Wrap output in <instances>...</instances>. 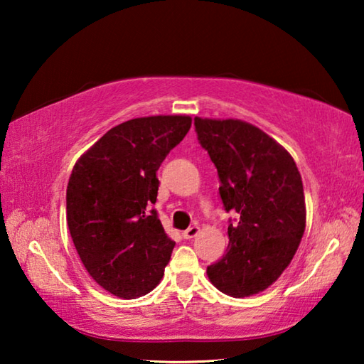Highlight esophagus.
I'll list each match as a JSON object with an SVG mask.
<instances>
[{
	"label": "esophagus",
	"mask_w": 364,
	"mask_h": 364,
	"mask_svg": "<svg viewBox=\"0 0 364 364\" xmlns=\"http://www.w3.org/2000/svg\"><path fill=\"white\" fill-rule=\"evenodd\" d=\"M197 234H199V226H189L186 231H183V237L184 239H193V237H196Z\"/></svg>",
	"instance_id": "34e87169"
}]
</instances>
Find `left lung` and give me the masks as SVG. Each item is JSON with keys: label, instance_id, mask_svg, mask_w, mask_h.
Here are the masks:
<instances>
[{"label": "left lung", "instance_id": "obj_1", "mask_svg": "<svg viewBox=\"0 0 364 364\" xmlns=\"http://www.w3.org/2000/svg\"><path fill=\"white\" fill-rule=\"evenodd\" d=\"M197 139L221 181L225 210L239 215L228 226V250L207 267L220 292L250 297L282 274L305 232L304 184L294 159L278 141L237 119H194Z\"/></svg>", "mask_w": 364, "mask_h": 364}]
</instances>
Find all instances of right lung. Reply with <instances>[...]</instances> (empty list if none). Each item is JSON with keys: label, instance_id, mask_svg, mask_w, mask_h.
Wrapping results in <instances>:
<instances>
[{"label": "right lung", "instance_id": "right-lung-1", "mask_svg": "<svg viewBox=\"0 0 364 364\" xmlns=\"http://www.w3.org/2000/svg\"><path fill=\"white\" fill-rule=\"evenodd\" d=\"M189 115H152L123 122L77 160L67 186V225L91 278L120 299L156 287L175 241L156 204L157 170L186 136Z\"/></svg>", "mask_w": 364, "mask_h": 364}]
</instances>
